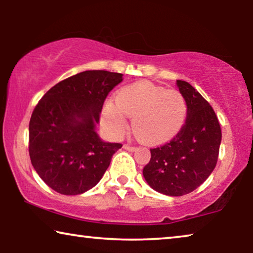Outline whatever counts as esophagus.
<instances>
[{"mask_svg":"<svg viewBox=\"0 0 253 253\" xmlns=\"http://www.w3.org/2000/svg\"><path fill=\"white\" fill-rule=\"evenodd\" d=\"M123 148H124V150H127V151H131V152L136 151V147L131 146V145H129V144H124L123 145Z\"/></svg>","mask_w":253,"mask_h":253,"instance_id":"34e87169","label":"esophagus"}]
</instances>
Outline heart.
<instances>
[{
    "label": "heart",
    "mask_w": 253,
    "mask_h": 253,
    "mask_svg": "<svg viewBox=\"0 0 253 253\" xmlns=\"http://www.w3.org/2000/svg\"><path fill=\"white\" fill-rule=\"evenodd\" d=\"M188 105L177 89H167L150 82L126 86L108 101L102 112L103 123L114 136L126 129V116L132 117V129L150 145L172 139L185 122Z\"/></svg>",
    "instance_id": "heart-1"
}]
</instances>
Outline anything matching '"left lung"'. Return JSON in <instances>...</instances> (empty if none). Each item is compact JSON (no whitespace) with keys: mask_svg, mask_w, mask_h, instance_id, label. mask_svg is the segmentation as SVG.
I'll return each instance as SVG.
<instances>
[{"mask_svg":"<svg viewBox=\"0 0 253 253\" xmlns=\"http://www.w3.org/2000/svg\"><path fill=\"white\" fill-rule=\"evenodd\" d=\"M188 105L185 124L170 141L151 148L143 169L146 182L167 196L192 192L215 168L221 144L219 120L209 102L188 82L176 81Z\"/></svg>","mask_w":253,"mask_h":253,"instance_id":"8db88e82","label":"left lung"}]
</instances>
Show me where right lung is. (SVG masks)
<instances>
[{
    "mask_svg": "<svg viewBox=\"0 0 253 253\" xmlns=\"http://www.w3.org/2000/svg\"><path fill=\"white\" fill-rule=\"evenodd\" d=\"M123 75L88 70L57 83L34 108L29 126L32 166L61 195L92 189L109 167L120 143H105L95 132L103 102Z\"/></svg>",
    "mask_w": 253,
    "mask_h": 253,
    "instance_id": "right-lung-1",
    "label": "right lung"
}]
</instances>
